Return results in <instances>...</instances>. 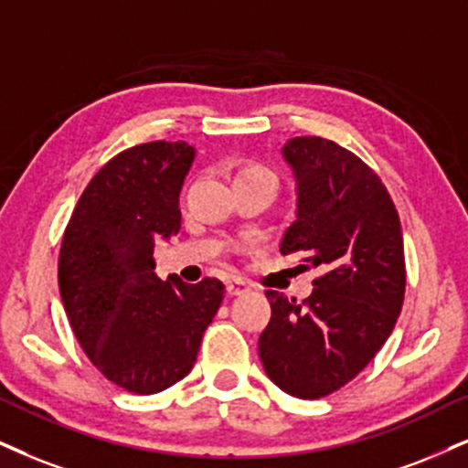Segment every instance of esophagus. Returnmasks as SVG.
Returning a JSON list of instances; mask_svg holds the SVG:
<instances>
[{
	"label": "esophagus",
	"mask_w": 468,
	"mask_h": 468,
	"mask_svg": "<svg viewBox=\"0 0 468 468\" xmlns=\"http://www.w3.org/2000/svg\"><path fill=\"white\" fill-rule=\"evenodd\" d=\"M225 291H228L229 297H239V295H245V292L250 291V286L240 280H229L228 284H225Z\"/></svg>",
	"instance_id": "34e87169"
}]
</instances>
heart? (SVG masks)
I'll list each match as a JSON object with an SVG mask.
<instances>
[{
	"label": "heart",
	"instance_id": "heart-1",
	"mask_svg": "<svg viewBox=\"0 0 468 468\" xmlns=\"http://www.w3.org/2000/svg\"><path fill=\"white\" fill-rule=\"evenodd\" d=\"M245 176H256V177H267V180H273V176H271V171L262 169V166H243L239 173H236V177H245ZM275 182V180H273Z\"/></svg>",
	"mask_w": 468,
	"mask_h": 468
}]
</instances>
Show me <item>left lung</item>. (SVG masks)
I'll return each instance as SVG.
<instances>
[{
  "label": "left lung",
  "instance_id": "8db88e82",
  "mask_svg": "<svg viewBox=\"0 0 468 468\" xmlns=\"http://www.w3.org/2000/svg\"><path fill=\"white\" fill-rule=\"evenodd\" d=\"M295 177V221L280 251H302L321 278L303 303L267 291L271 321L258 340L269 379L299 399L338 390L393 332L406 291L393 199L357 155L319 136L280 149Z\"/></svg>",
  "mask_w": 468,
  "mask_h": 468
}]
</instances>
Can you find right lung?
<instances>
[{
	"mask_svg": "<svg viewBox=\"0 0 468 468\" xmlns=\"http://www.w3.org/2000/svg\"><path fill=\"white\" fill-rule=\"evenodd\" d=\"M197 149L145 143L114 155L90 180L62 239L58 286L90 362L134 395L190 373L225 288L154 273V247L180 232V193Z\"/></svg>",
	"mask_w": 468,
	"mask_h": 468,
	"instance_id": "1",
	"label": "right lung"
}]
</instances>
